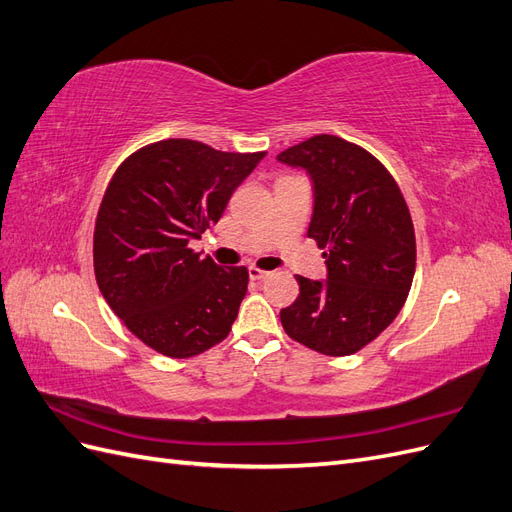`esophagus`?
Returning <instances> with one entry per match:
<instances>
[{
    "instance_id": "obj_1",
    "label": "esophagus",
    "mask_w": 512,
    "mask_h": 512,
    "mask_svg": "<svg viewBox=\"0 0 512 512\" xmlns=\"http://www.w3.org/2000/svg\"><path fill=\"white\" fill-rule=\"evenodd\" d=\"M271 273L265 271V269H258V267H250V277L252 280H265V277H269Z\"/></svg>"
}]
</instances>
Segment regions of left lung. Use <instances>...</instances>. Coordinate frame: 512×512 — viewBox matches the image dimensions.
<instances>
[{"mask_svg": "<svg viewBox=\"0 0 512 512\" xmlns=\"http://www.w3.org/2000/svg\"><path fill=\"white\" fill-rule=\"evenodd\" d=\"M277 160L312 175L316 203L307 235L329 269L324 284L297 275L299 297L280 312L282 327L320 354L359 352L397 318L414 280L406 198L376 156L333 134L307 138Z\"/></svg>", "mask_w": 512, "mask_h": 512, "instance_id": "obj_1", "label": "left lung"}]
</instances>
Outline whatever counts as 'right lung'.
I'll return each instance as SVG.
<instances>
[{
    "label": "right lung",
    "mask_w": 512,
    "mask_h": 512,
    "mask_svg": "<svg viewBox=\"0 0 512 512\" xmlns=\"http://www.w3.org/2000/svg\"><path fill=\"white\" fill-rule=\"evenodd\" d=\"M265 156L166 138L130 153L108 181L94 230L96 282L151 350L190 359L230 333L250 273L222 269L188 243L222 218Z\"/></svg>",
    "instance_id": "right-lung-1"
}]
</instances>
